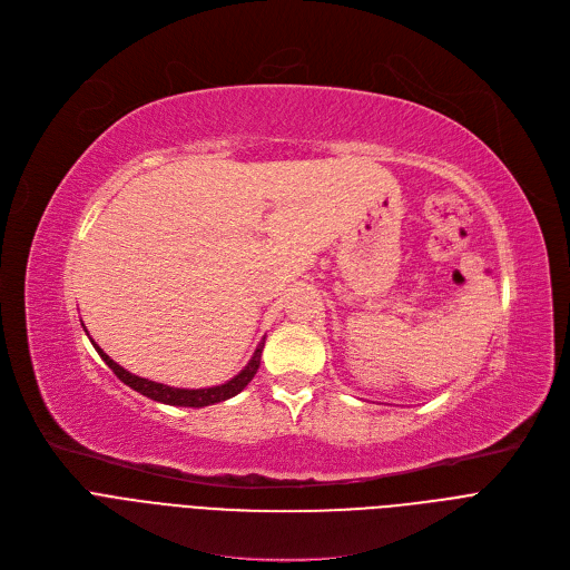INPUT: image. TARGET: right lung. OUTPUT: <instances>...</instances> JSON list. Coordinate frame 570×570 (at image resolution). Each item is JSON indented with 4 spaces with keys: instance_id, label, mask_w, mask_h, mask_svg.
Returning <instances> with one entry per match:
<instances>
[{
    "instance_id": "right-lung-1",
    "label": "right lung",
    "mask_w": 570,
    "mask_h": 570,
    "mask_svg": "<svg viewBox=\"0 0 570 570\" xmlns=\"http://www.w3.org/2000/svg\"><path fill=\"white\" fill-rule=\"evenodd\" d=\"M91 344H94L98 355L105 360V364L114 371V375H117L121 383H126L128 387H132L135 392L144 394L148 399L167 403V405H183V407H204V405H213V403H219V401H226V399L240 394L247 387V383L254 377V373L258 371L261 351H263V344H258V348L254 351V357L249 360V364L236 377H232L229 383L217 385V387H206V390H178V387H169V385H163V383L146 381V377L128 373L124 366H119L117 362L109 360V355L102 353V348L96 344V341H91Z\"/></svg>"
}]
</instances>
